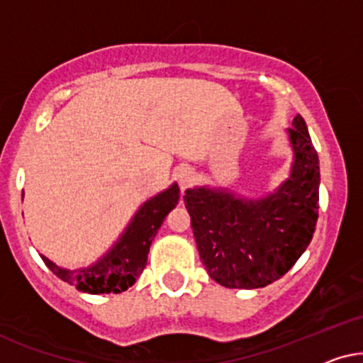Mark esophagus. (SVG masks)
<instances>
[{
  "label": "esophagus",
  "mask_w": 363,
  "mask_h": 363,
  "mask_svg": "<svg viewBox=\"0 0 363 363\" xmlns=\"http://www.w3.org/2000/svg\"><path fill=\"white\" fill-rule=\"evenodd\" d=\"M194 181H196V176L191 169H182V171L177 174V182H179V187H181V191L189 189V187L194 184Z\"/></svg>",
  "instance_id": "esophagus-1"
}]
</instances>
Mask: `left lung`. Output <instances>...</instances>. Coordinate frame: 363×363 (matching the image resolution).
Here are the masks:
<instances>
[{
    "label": "left lung",
    "instance_id": "8db88e82",
    "mask_svg": "<svg viewBox=\"0 0 363 363\" xmlns=\"http://www.w3.org/2000/svg\"><path fill=\"white\" fill-rule=\"evenodd\" d=\"M289 136L296 154L291 179L262 201H240L224 191L187 189L202 264L229 289H259L282 277L315 230L320 169L306 121L294 118Z\"/></svg>",
    "mask_w": 363,
    "mask_h": 363
}]
</instances>
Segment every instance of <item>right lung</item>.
Masks as SVG:
<instances>
[{"instance_id":"right-lung-1","label":"right lung","mask_w":363,"mask_h":363,"mask_svg":"<svg viewBox=\"0 0 363 363\" xmlns=\"http://www.w3.org/2000/svg\"><path fill=\"white\" fill-rule=\"evenodd\" d=\"M181 191L172 184L138 211L123 238L111 252L93 267L66 270L41 255L43 262L61 280L88 294H119L131 287L147 264V254L162 220L177 206Z\"/></svg>"}]
</instances>
